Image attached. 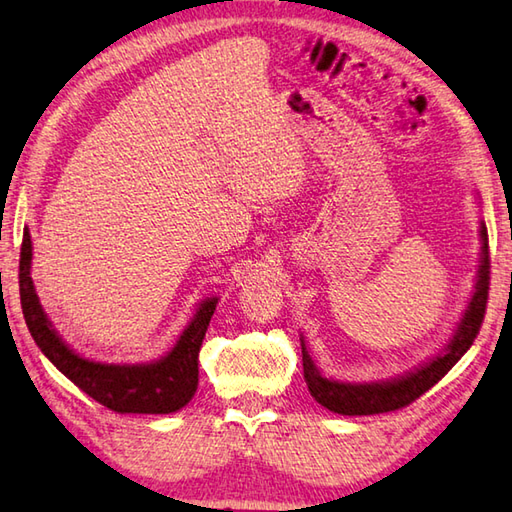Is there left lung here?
Here are the masks:
<instances>
[{"instance_id":"obj_1","label":"left lung","mask_w":512,"mask_h":512,"mask_svg":"<svg viewBox=\"0 0 512 512\" xmlns=\"http://www.w3.org/2000/svg\"><path fill=\"white\" fill-rule=\"evenodd\" d=\"M488 290H490V247H488V229L481 224V265L477 274V290L470 299V306L465 310L459 328L447 344L445 353L434 357L432 362L420 366L414 373L405 375V378L391 380V382H378V384H344L337 380L324 378L317 371L315 362L308 355V348L301 339V353H303V378H306L308 389L319 405L335 411L342 416H371V414H387V411H396L411 405L418 400L425 391H429L434 384L445 378V373L468 353L474 339H477L483 317H486L488 306Z\"/></svg>"}]
</instances>
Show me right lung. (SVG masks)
<instances>
[{
    "label": "right lung",
    "instance_id": "right-lung-1",
    "mask_svg": "<svg viewBox=\"0 0 512 512\" xmlns=\"http://www.w3.org/2000/svg\"><path fill=\"white\" fill-rule=\"evenodd\" d=\"M31 233L20 249V301L29 333L60 373L116 414H173L197 389V360L218 299H206L173 351L152 364H101L76 355L51 328L31 281Z\"/></svg>",
    "mask_w": 512,
    "mask_h": 512
}]
</instances>
